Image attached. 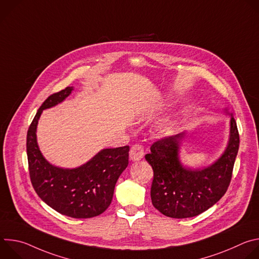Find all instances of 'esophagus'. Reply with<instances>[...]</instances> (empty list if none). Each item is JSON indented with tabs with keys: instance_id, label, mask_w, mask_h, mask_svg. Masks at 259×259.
Segmentation results:
<instances>
[{
	"instance_id": "34e87169",
	"label": "esophagus",
	"mask_w": 259,
	"mask_h": 259,
	"mask_svg": "<svg viewBox=\"0 0 259 259\" xmlns=\"http://www.w3.org/2000/svg\"><path fill=\"white\" fill-rule=\"evenodd\" d=\"M144 156V150L142 145L140 144H135L131 147L130 150V160L133 162L140 161Z\"/></svg>"
}]
</instances>
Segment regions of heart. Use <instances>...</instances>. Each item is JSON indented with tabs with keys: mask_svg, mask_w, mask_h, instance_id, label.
Returning <instances> with one entry per match:
<instances>
[{
	"mask_svg": "<svg viewBox=\"0 0 259 259\" xmlns=\"http://www.w3.org/2000/svg\"><path fill=\"white\" fill-rule=\"evenodd\" d=\"M172 126H173V122H169V123H166V124H162V125L159 126L158 132L161 133V134H167V133L170 132V130L172 129Z\"/></svg>",
	"mask_w": 259,
	"mask_h": 259,
	"instance_id": "heart-1",
	"label": "heart"
}]
</instances>
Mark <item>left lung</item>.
<instances>
[{
    "label": "left lung",
    "instance_id": "8db88e82",
    "mask_svg": "<svg viewBox=\"0 0 259 259\" xmlns=\"http://www.w3.org/2000/svg\"><path fill=\"white\" fill-rule=\"evenodd\" d=\"M231 116L230 137L221 156L202 168L183 166L179 153L186 132L158 140L145 160L153 167L152 203L162 214L172 218L197 216L216 204L226 194L232 179L240 137L237 123Z\"/></svg>",
    "mask_w": 259,
    "mask_h": 259
}]
</instances>
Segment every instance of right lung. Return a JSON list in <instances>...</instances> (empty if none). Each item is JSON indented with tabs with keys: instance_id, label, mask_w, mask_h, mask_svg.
<instances>
[{
	"instance_id": "1",
	"label": "right lung",
	"mask_w": 259,
	"mask_h": 259,
	"mask_svg": "<svg viewBox=\"0 0 259 259\" xmlns=\"http://www.w3.org/2000/svg\"><path fill=\"white\" fill-rule=\"evenodd\" d=\"M73 87L50 95L40 106L26 136V153L31 184L38 196L52 209L72 218H91L103 213L112 203L116 183L128 166L129 146L104 149L76 168L49 163L36 141V127L44 109L70 95Z\"/></svg>"
}]
</instances>
